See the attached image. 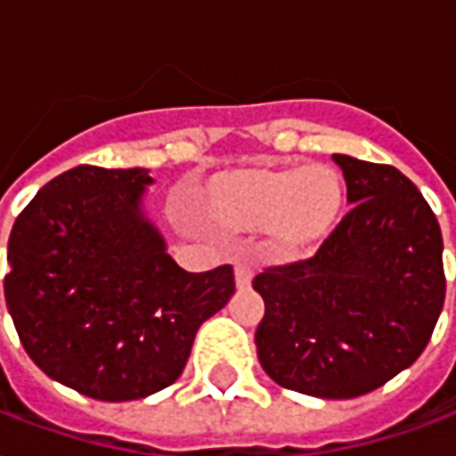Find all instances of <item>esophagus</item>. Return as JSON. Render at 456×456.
Masks as SVG:
<instances>
[{"instance_id": "obj_1", "label": "esophagus", "mask_w": 456, "mask_h": 456, "mask_svg": "<svg viewBox=\"0 0 456 456\" xmlns=\"http://www.w3.org/2000/svg\"><path fill=\"white\" fill-rule=\"evenodd\" d=\"M234 278H237V288L246 289L251 285V280H254V268L246 261H239L237 265H234Z\"/></svg>"}]
</instances>
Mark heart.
<instances>
[{"mask_svg": "<svg viewBox=\"0 0 456 456\" xmlns=\"http://www.w3.org/2000/svg\"><path fill=\"white\" fill-rule=\"evenodd\" d=\"M346 202L336 168H256L224 178L215 191V212L237 229L273 227L280 246L309 248L331 234Z\"/></svg>", "mask_w": 456, "mask_h": 456, "instance_id": "b5f03b06", "label": "heart"}]
</instances>
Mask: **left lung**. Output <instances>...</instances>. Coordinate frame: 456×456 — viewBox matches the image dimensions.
Masks as SVG:
<instances>
[{
  "label": "left lung",
  "instance_id": "obj_1",
  "mask_svg": "<svg viewBox=\"0 0 456 456\" xmlns=\"http://www.w3.org/2000/svg\"><path fill=\"white\" fill-rule=\"evenodd\" d=\"M350 210L306 261L265 268L256 329L263 370L285 389L355 399L426 350L444 305L443 232L389 164L333 154Z\"/></svg>",
  "mask_w": 456,
  "mask_h": 456
}]
</instances>
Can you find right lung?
I'll return each instance as SVG.
<instances>
[{
    "instance_id": "right-lung-1",
    "label": "right lung",
    "mask_w": 456,
    "mask_h": 456,
    "mask_svg": "<svg viewBox=\"0 0 456 456\" xmlns=\"http://www.w3.org/2000/svg\"><path fill=\"white\" fill-rule=\"evenodd\" d=\"M147 168L74 167L16 217L4 297L50 379L134 401L183 372L195 333L234 295L232 265L185 273L142 210Z\"/></svg>"
}]
</instances>
